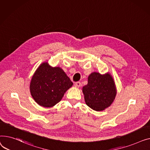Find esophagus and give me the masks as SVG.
<instances>
[{"label": "esophagus", "mask_w": 150, "mask_h": 150, "mask_svg": "<svg viewBox=\"0 0 150 150\" xmlns=\"http://www.w3.org/2000/svg\"><path fill=\"white\" fill-rule=\"evenodd\" d=\"M74 85L76 87H80L81 86V83L80 82H76L75 83H74Z\"/></svg>", "instance_id": "34e87169"}]
</instances>
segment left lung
I'll return each mask as SVG.
<instances>
[{
	"instance_id": "8db88e82",
	"label": "left lung",
	"mask_w": 150,
	"mask_h": 150,
	"mask_svg": "<svg viewBox=\"0 0 150 150\" xmlns=\"http://www.w3.org/2000/svg\"><path fill=\"white\" fill-rule=\"evenodd\" d=\"M82 91L86 104L95 111H103L110 107L116 95L115 83L109 73H92Z\"/></svg>"
}]
</instances>
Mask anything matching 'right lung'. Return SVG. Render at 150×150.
Segmentation results:
<instances>
[{
	"mask_svg": "<svg viewBox=\"0 0 150 150\" xmlns=\"http://www.w3.org/2000/svg\"><path fill=\"white\" fill-rule=\"evenodd\" d=\"M73 84L62 69L52 67L48 62H44L32 77L30 89L35 102L48 108L59 102Z\"/></svg>",
	"mask_w": 150,
	"mask_h": 150,
	"instance_id": "1",
	"label": "right lung"
}]
</instances>
